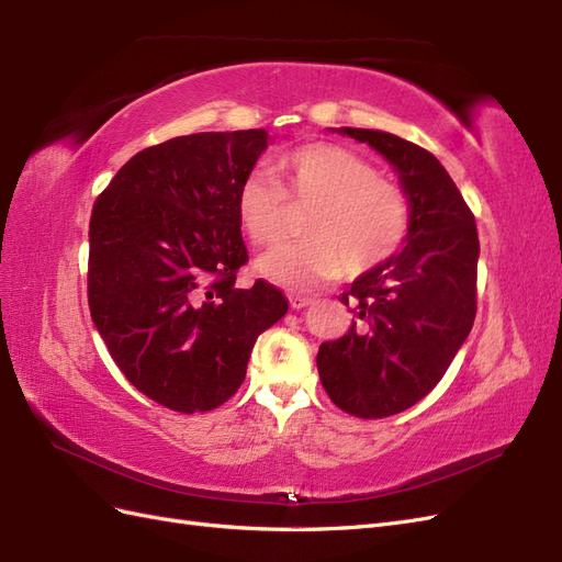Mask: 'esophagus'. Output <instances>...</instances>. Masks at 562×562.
Wrapping results in <instances>:
<instances>
[{
  "instance_id": "1",
  "label": "esophagus",
  "mask_w": 562,
  "mask_h": 562,
  "mask_svg": "<svg viewBox=\"0 0 562 562\" xmlns=\"http://www.w3.org/2000/svg\"><path fill=\"white\" fill-rule=\"evenodd\" d=\"M288 302H291V307L293 310H302V307H310V304L314 302V297H310V295H291L288 297Z\"/></svg>"
}]
</instances>
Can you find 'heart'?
<instances>
[{
    "mask_svg": "<svg viewBox=\"0 0 562 562\" xmlns=\"http://www.w3.org/2000/svg\"><path fill=\"white\" fill-rule=\"evenodd\" d=\"M281 183L250 173L236 192V215L248 239L269 246L281 241L291 203L312 211L304 217V241L285 244L258 260V271L279 285L312 288L380 267L405 241L411 203L398 184L380 178L378 168L356 151L314 143L277 164Z\"/></svg>",
    "mask_w": 562,
    "mask_h": 562,
    "instance_id": "1",
    "label": "heart"
}]
</instances>
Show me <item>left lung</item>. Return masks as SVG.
Wrapping results in <instances>:
<instances>
[{"label": "left lung", "instance_id": "1", "mask_svg": "<svg viewBox=\"0 0 562 562\" xmlns=\"http://www.w3.org/2000/svg\"><path fill=\"white\" fill-rule=\"evenodd\" d=\"M339 131L396 168L411 203L405 246L342 293L351 328L316 356L321 384L339 411L380 419L427 396L464 345L481 244L471 209L431 151L394 133Z\"/></svg>", "mask_w": 562, "mask_h": 562}]
</instances>
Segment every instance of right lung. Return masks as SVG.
<instances>
[{"label": "right lung", "mask_w": 562, "mask_h": 562, "mask_svg": "<svg viewBox=\"0 0 562 562\" xmlns=\"http://www.w3.org/2000/svg\"><path fill=\"white\" fill-rule=\"evenodd\" d=\"M265 147V128L180 135L131 157L93 203L91 318L126 380L168 411L229 401L255 339L288 312L277 285H234L248 262L236 192Z\"/></svg>", "instance_id": "add662e5"}]
</instances>
